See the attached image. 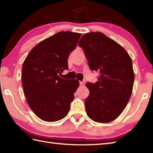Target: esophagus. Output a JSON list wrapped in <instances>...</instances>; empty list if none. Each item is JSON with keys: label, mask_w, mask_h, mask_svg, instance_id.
Instances as JSON below:
<instances>
[{"label": "esophagus", "mask_w": 153, "mask_h": 153, "mask_svg": "<svg viewBox=\"0 0 153 153\" xmlns=\"http://www.w3.org/2000/svg\"><path fill=\"white\" fill-rule=\"evenodd\" d=\"M79 85H85V82H79Z\"/></svg>", "instance_id": "esophagus-1"}]
</instances>
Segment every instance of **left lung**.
<instances>
[{"label": "left lung", "instance_id": "left-lung-1", "mask_svg": "<svg viewBox=\"0 0 153 153\" xmlns=\"http://www.w3.org/2000/svg\"><path fill=\"white\" fill-rule=\"evenodd\" d=\"M79 46L91 70L100 72L95 83H86L87 114L96 122H111L121 114L131 95L135 79L131 58L121 45L100 32L83 35Z\"/></svg>", "mask_w": 153, "mask_h": 153}]
</instances>
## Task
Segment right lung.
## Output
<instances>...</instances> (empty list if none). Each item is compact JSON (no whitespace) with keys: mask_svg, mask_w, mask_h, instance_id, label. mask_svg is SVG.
Instances as JSON below:
<instances>
[{"mask_svg":"<svg viewBox=\"0 0 153 153\" xmlns=\"http://www.w3.org/2000/svg\"><path fill=\"white\" fill-rule=\"evenodd\" d=\"M81 35L58 32L35 45L24 62L22 83L24 95L32 111L43 121L56 122L69 112L79 82L60 76L68 68V58Z\"/></svg>","mask_w":153,"mask_h":153,"instance_id":"obj_1","label":"right lung"}]
</instances>
